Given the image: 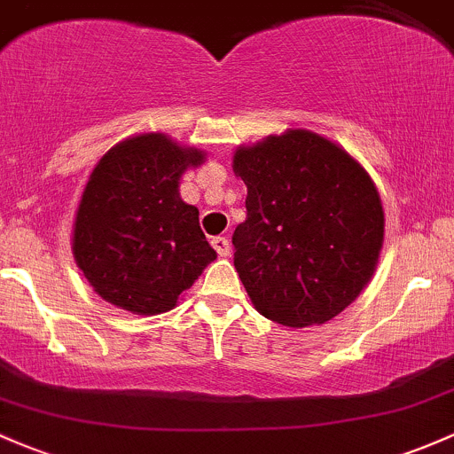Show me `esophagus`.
<instances>
[{"label": "esophagus", "instance_id": "esophagus-1", "mask_svg": "<svg viewBox=\"0 0 454 454\" xmlns=\"http://www.w3.org/2000/svg\"><path fill=\"white\" fill-rule=\"evenodd\" d=\"M212 247H214V251H216L221 257H227L229 251H231V247H229V240H227V238H223V236L212 238Z\"/></svg>", "mask_w": 454, "mask_h": 454}]
</instances>
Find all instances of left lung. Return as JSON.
<instances>
[{"instance_id":"left-lung-1","label":"left lung","mask_w":454,"mask_h":454,"mask_svg":"<svg viewBox=\"0 0 454 454\" xmlns=\"http://www.w3.org/2000/svg\"><path fill=\"white\" fill-rule=\"evenodd\" d=\"M247 221L233 231V266L253 305L284 326L323 325L372 277L383 207L368 173L338 145L305 129L238 149Z\"/></svg>"}]
</instances>
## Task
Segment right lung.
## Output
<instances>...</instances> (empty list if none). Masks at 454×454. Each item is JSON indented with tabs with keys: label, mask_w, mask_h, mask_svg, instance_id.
<instances>
[{
	"label": "right lung",
	"mask_w": 454,
	"mask_h": 454,
	"mask_svg": "<svg viewBox=\"0 0 454 454\" xmlns=\"http://www.w3.org/2000/svg\"><path fill=\"white\" fill-rule=\"evenodd\" d=\"M201 162V151L162 134L136 136L99 160L77 207L73 255L101 299L162 314L216 260L199 209L179 199V177Z\"/></svg>",
	"instance_id": "add662e5"
}]
</instances>
